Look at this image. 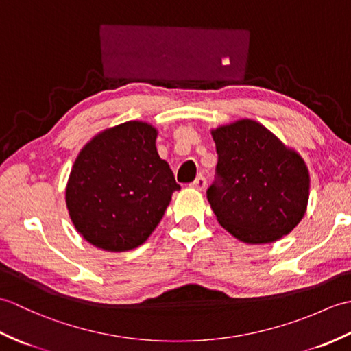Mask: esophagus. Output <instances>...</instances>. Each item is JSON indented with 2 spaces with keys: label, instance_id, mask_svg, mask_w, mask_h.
Instances as JSON below:
<instances>
[{
  "label": "esophagus",
  "instance_id": "obj_1",
  "mask_svg": "<svg viewBox=\"0 0 351 351\" xmlns=\"http://www.w3.org/2000/svg\"><path fill=\"white\" fill-rule=\"evenodd\" d=\"M190 187L197 190V191H204L205 187H206V180L204 176H197L196 180L190 184Z\"/></svg>",
  "mask_w": 351,
  "mask_h": 351
}]
</instances>
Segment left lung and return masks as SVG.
Masks as SVG:
<instances>
[{
    "label": "left lung",
    "mask_w": 351,
    "mask_h": 351,
    "mask_svg": "<svg viewBox=\"0 0 351 351\" xmlns=\"http://www.w3.org/2000/svg\"><path fill=\"white\" fill-rule=\"evenodd\" d=\"M219 181L208 202L237 240L268 244L288 235L304 217L309 170L302 155L252 119L211 130Z\"/></svg>",
    "instance_id": "obj_1"
}]
</instances>
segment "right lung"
Here are the masks:
<instances>
[{
    "label": "right lung",
    "mask_w": 351,
    "mask_h": 351,
    "mask_svg": "<svg viewBox=\"0 0 351 351\" xmlns=\"http://www.w3.org/2000/svg\"><path fill=\"white\" fill-rule=\"evenodd\" d=\"M156 136L154 125L130 121L98 132L80 151L66 184V208L77 232L95 247H138L181 190L156 152Z\"/></svg>",
    "instance_id": "right-lung-1"
}]
</instances>
